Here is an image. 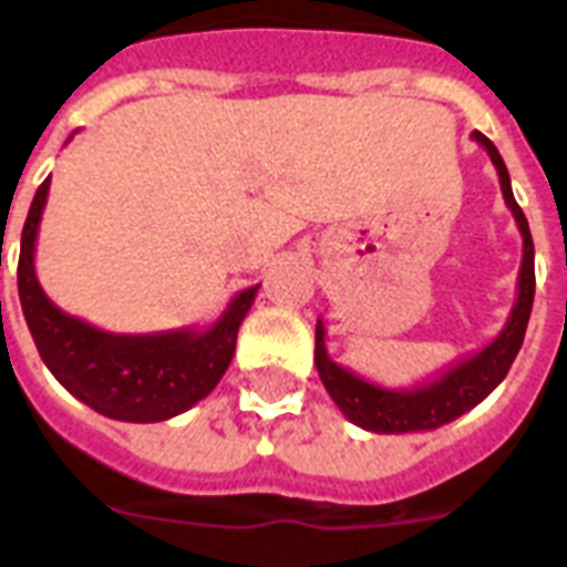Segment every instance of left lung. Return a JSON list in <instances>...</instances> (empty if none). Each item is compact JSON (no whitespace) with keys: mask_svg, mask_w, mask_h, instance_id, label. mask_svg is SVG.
<instances>
[{"mask_svg":"<svg viewBox=\"0 0 567 567\" xmlns=\"http://www.w3.org/2000/svg\"><path fill=\"white\" fill-rule=\"evenodd\" d=\"M474 141L492 158L494 171L501 176L503 199L509 205L512 217L518 223L520 238H524L518 300L512 306L506 327L501 329V336L494 338L492 344H485L474 355L450 364L447 371H441L435 379L421 382V385L414 388L377 385V382H368V379L355 377L353 371H347L338 362H332L327 353V327L318 318V329H315V364H318L320 382L327 385L329 396L336 400V405L344 412L347 421L368 432L403 435V432L439 430L444 423L456 421L465 412H471L476 403H483L485 396L501 385L503 377L509 373L512 362H515V355H518L520 344H524L529 311H533V297H536V249H533V235H529V223L524 212H520V205L515 203L509 171H506L497 146L483 132H474Z\"/></svg>","mask_w":567,"mask_h":567,"instance_id":"obj_1","label":"left lung"}]
</instances>
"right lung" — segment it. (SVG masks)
Segmentation results:
<instances>
[{"label":"right lung","instance_id":"obj_1","mask_svg":"<svg viewBox=\"0 0 567 567\" xmlns=\"http://www.w3.org/2000/svg\"><path fill=\"white\" fill-rule=\"evenodd\" d=\"M49 179L31 199L22 226L17 288L29 332L52 377L93 412L128 423H158L188 412L214 391L235 355L240 320L258 285L231 297L208 329H173L153 336H117L66 315L49 300L34 274V240Z\"/></svg>","mask_w":567,"mask_h":567}]
</instances>
